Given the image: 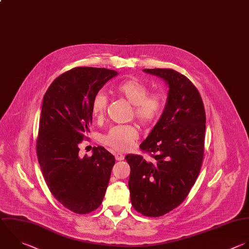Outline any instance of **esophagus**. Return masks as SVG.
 I'll use <instances>...</instances> for the list:
<instances>
[{"label": "esophagus", "mask_w": 249, "mask_h": 249, "mask_svg": "<svg viewBox=\"0 0 249 249\" xmlns=\"http://www.w3.org/2000/svg\"><path fill=\"white\" fill-rule=\"evenodd\" d=\"M115 158H116L117 160H123L124 159V156L123 154L117 153V154H115Z\"/></svg>", "instance_id": "34e87169"}]
</instances>
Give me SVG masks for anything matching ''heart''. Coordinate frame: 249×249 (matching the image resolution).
I'll return each instance as SVG.
<instances>
[{
    "mask_svg": "<svg viewBox=\"0 0 249 249\" xmlns=\"http://www.w3.org/2000/svg\"><path fill=\"white\" fill-rule=\"evenodd\" d=\"M115 92L125 98L134 106V116L142 124H151L157 121L163 108V97L159 93H151L142 82L132 79L124 81L115 87ZM107 97L97 93L91 103V112L95 118H101L106 112ZM138 138V130L134 125L113 126L103 137L104 143L111 149L124 152L130 149Z\"/></svg>",
    "mask_w": 249,
    "mask_h": 249,
    "instance_id": "b5f03b06",
    "label": "heart"
}]
</instances>
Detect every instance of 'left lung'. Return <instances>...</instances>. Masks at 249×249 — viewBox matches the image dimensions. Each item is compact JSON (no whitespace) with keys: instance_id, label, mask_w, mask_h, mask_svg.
Instances as JSON below:
<instances>
[{"instance_id":"left-lung-1","label":"left lung","mask_w":249,"mask_h":249,"mask_svg":"<svg viewBox=\"0 0 249 249\" xmlns=\"http://www.w3.org/2000/svg\"><path fill=\"white\" fill-rule=\"evenodd\" d=\"M168 86L163 112L140 144L154 161L129 154L128 188L134 209L161 216L183 202L199 173L204 147L205 112L196 88L172 69H144Z\"/></svg>"}]
</instances>
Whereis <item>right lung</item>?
Returning a JSON list of instances; mask_svg holds the SVG:
<instances>
[{
  "label": "right lung",
  "instance_id": "add662e5",
  "mask_svg": "<svg viewBox=\"0 0 249 249\" xmlns=\"http://www.w3.org/2000/svg\"><path fill=\"white\" fill-rule=\"evenodd\" d=\"M117 75L105 68L77 67L56 78L44 95L38 160L52 194L75 213L100 206L115 164L102 146L93 147L91 157L80 158L79 144L89 132L93 97Z\"/></svg>",
  "mask_w": 249,
  "mask_h": 249
}]
</instances>
